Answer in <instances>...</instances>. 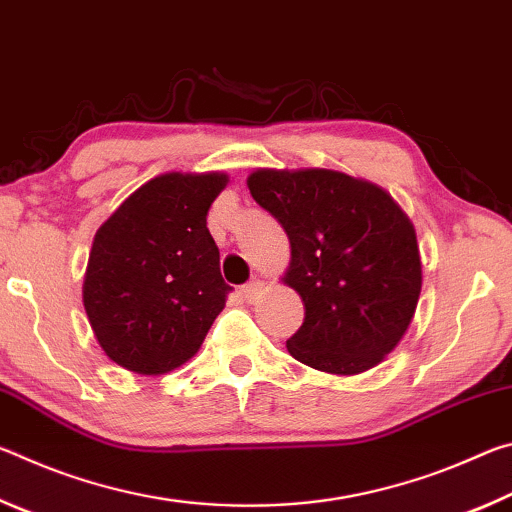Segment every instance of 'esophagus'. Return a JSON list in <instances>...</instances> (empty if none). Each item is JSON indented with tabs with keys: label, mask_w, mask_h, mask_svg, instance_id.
<instances>
[{
	"label": "esophagus",
	"mask_w": 512,
	"mask_h": 512,
	"mask_svg": "<svg viewBox=\"0 0 512 512\" xmlns=\"http://www.w3.org/2000/svg\"><path fill=\"white\" fill-rule=\"evenodd\" d=\"M264 289V282L262 280H250L248 284H244V289H241V293H244L246 302H255L259 298V293H262Z\"/></svg>",
	"instance_id": "1"
}]
</instances>
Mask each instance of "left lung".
Listing matches in <instances>:
<instances>
[{
  "label": "left lung",
  "instance_id": "8db88e82",
  "mask_svg": "<svg viewBox=\"0 0 512 512\" xmlns=\"http://www.w3.org/2000/svg\"><path fill=\"white\" fill-rule=\"evenodd\" d=\"M255 201L282 223L305 323L287 341L293 359L352 377L379 366L409 329L422 289L415 228L395 198L334 169H255Z\"/></svg>",
  "mask_w": 512,
  "mask_h": 512
}]
</instances>
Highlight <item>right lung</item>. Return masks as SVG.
Wrapping results in <instances>:
<instances>
[{
	"label": "right lung",
	"instance_id": "add662e5",
	"mask_svg": "<svg viewBox=\"0 0 512 512\" xmlns=\"http://www.w3.org/2000/svg\"><path fill=\"white\" fill-rule=\"evenodd\" d=\"M228 173L151 178L99 225L83 307L101 350L137 375H164L201 350L230 287L207 210Z\"/></svg>",
	"mask_w": 512,
	"mask_h": 512
}]
</instances>
